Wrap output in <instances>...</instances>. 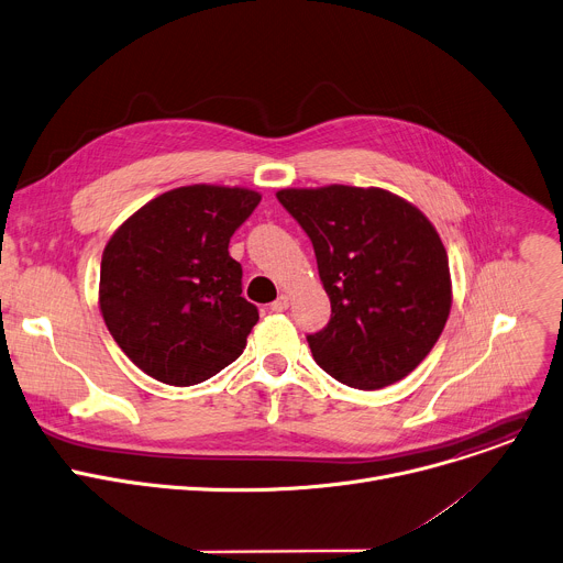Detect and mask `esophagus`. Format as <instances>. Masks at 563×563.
I'll return each instance as SVG.
<instances>
[{
	"instance_id": "obj_1",
	"label": "esophagus",
	"mask_w": 563,
	"mask_h": 563,
	"mask_svg": "<svg viewBox=\"0 0 563 563\" xmlns=\"http://www.w3.org/2000/svg\"><path fill=\"white\" fill-rule=\"evenodd\" d=\"M286 308H288V295H279V297L271 303V310H275V313H284Z\"/></svg>"
}]
</instances>
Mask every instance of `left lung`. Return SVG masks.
Wrapping results in <instances>:
<instances>
[{"mask_svg": "<svg viewBox=\"0 0 563 563\" xmlns=\"http://www.w3.org/2000/svg\"><path fill=\"white\" fill-rule=\"evenodd\" d=\"M277 199L313 243L331 299L329 324L306 335L316 362L355 389L409 376L450 318L439 232L418 208L378 187L282 190Z\"/></svg>", "mask_w": 563, "mask_h": 563, "instance_id": "left-lung-1", "label": "left lung"}]
</instances>
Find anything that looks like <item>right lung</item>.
<instances>
[{
    "mask_svg": "<svg viewBox=\"0 0 563 563\" xmlns=\"http://www.w3.org/2000/svg\"><path fill=\"white\" fill-rule=\"evenodd\" d=\"M260 201L243 187H178L109 239L100 310L118 346L147 376L190 387L243 353L260 310L241 297L243 271L228 245Z\"/></svg>",
    "mask_w": 563,
    "mask_h": 563,
    "instance_id": "add662e5",
    "label": "right lung"
}]
</instances>
